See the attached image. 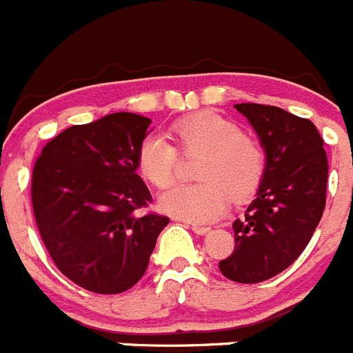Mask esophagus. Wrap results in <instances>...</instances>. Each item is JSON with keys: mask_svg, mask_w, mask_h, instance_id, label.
Listing matches in <instances>:
<instances>
[{"mask_svg": "<svg viewBox=\"0 0 353 353\" xmlns=\"http://www.w3.org/2000/svg\"><path fill=\"white\" fill-rule=\"evenodd\" d=\"M192 232L198 233V235H207L210 232V226H203V224H192Z\"/></svg>", "mask_w": 353, "mask_h": 353, "instance_id": "34e87169", "label": "esophagus"}]
</instances>
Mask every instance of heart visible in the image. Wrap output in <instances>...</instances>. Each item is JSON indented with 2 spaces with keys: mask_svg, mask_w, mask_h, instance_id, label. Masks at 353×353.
<instances>
[{
  "mask_svg": "<svg viewBox=\"0 0 353 353\" xmlns=\"http://www.w3.org/2000/svg\"><path fill=\"white\" fill-rule=\"evenodd\" d=\"M173 132L183 155H199L194 171L199 182L174 185L161 194L159 205L166 214L191 223H212L228 210L230 199L240 201L256 191L265 155L233 121L205 111L176 121ZM136 164L143 179L164 189L174 180L179 152L162 134L152 132L139 145Z\"/></svg>",
  "mask_w": 353,
  "mask_h": 353,
  "instance_id": "b5f03b06",
  "label": "heart"
}]
</instances>
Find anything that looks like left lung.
<instances>
[{
  "mask_svg": "<svg viewBox=\"0 0 353 353\" xmlns=\"http://www.w3.org/2000/svg\"><path fill=\"white\" fill-rule=\"evenodd\" d=\"M256 132L265 171L244 219L233 223L235 251L219 263L224 277L261 283L301 256L325 208L329 162L313 121L281 108L235 104Z\"/></svg>",
  "mask_w": 353,
  "mask_h": 353,
  "instance_id": "obj_1",
  "label": "left lung"
}]
</instances>
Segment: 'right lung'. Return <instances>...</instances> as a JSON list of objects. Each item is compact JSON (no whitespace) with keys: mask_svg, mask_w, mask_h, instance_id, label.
Segmentation results:
<instances>
[{"mask_svg":"<svg viewBox=\"0 0 353 353\" xmlns=\"http://www.w3.org/2000/svg\"><path fill=\"white\" fill-rule=\"evenodd\" d=\"M150 123L141 114L111 113L68 127L33 168L31 201L43 244L63 276L93 293L132 288L170 223L136 215L152 199L136 164Z\"/></svg>","mask_w":353,"mask_h":353,"instance_id":"right-lung-1","label":"right lung"}]
</instances>
